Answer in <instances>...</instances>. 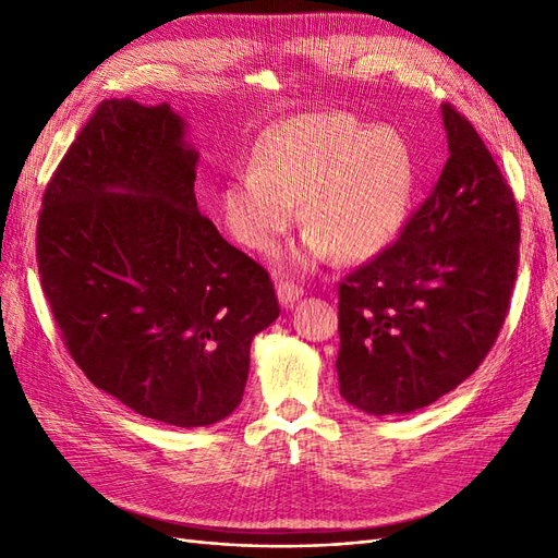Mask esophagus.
<instances>
[{"mask_svg": "<svg viewBox=\"0 0 558 558\" xmlns=\"http://www.w3.org/2000/svg\"><path fill=\"white\" fill-rule=\"evenodd\" d=\"M277 298H279V305H281V307H293L295 302L302 298V291L298 289L295 283L279 281V283H277Z\"/></svg>", "mask_w": 558, "mask_h": 558, "instance_id": "obj_1", "label": "esophagus"}]
</instances>
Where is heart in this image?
Wrapping results in <instances>:
<instances>
[{
  "label": "heart",
  "mask_w": 558,
  "mask_h": 558,
  "mask_svg": "<svg viewBox=\"0 0 558 558\" xmlns=\"http://www.w3.org/2000/svg\"><path fill=\"white\" fill-rule=\"evenodd\" d=\"M414 156L391 128L359 123L347 113H302L269 130L253 170L234 177L223 211L234 240L269 251L298 218L310 226L289 253L295 267L332 256L361 260L391 242L414 193Z\"/></svg>",
  "instance_id": "1"
}]
</instances>
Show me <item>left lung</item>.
Returning <instances> with one entry per match:
<instances>
[{"label":"left lung","mask_w":558,"mask_h":558,"mask_svg":"<svg viewBox=\"0 0 558 558\" xmlns=\"http://www.w3.org/2000/svg\"><path fill=\"white\" fill-rule=\"evenodd\" d=\"M449 158L400 240L340 286L342 398L410 414L465 381L494 347L519 263V214L477 130L442 105Z\"/></svg>","instance_id":"1"}]
</instances>
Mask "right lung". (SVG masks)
Returning <instances> with one entry per match:
<instances>
[{
  "mask_svg": "<svg viewBox=\"0 0 558 558\" xmlns=\"http://www.w3.org/2000/svg\"><path fill=\"white\" fill-rule=\"evenodd\" d=\"M185 130L165 102L99 105L44 193L37 263L86 377L146 418L199 428L238 410L251 340L279 305L199 214Z\"/></svg>",
  "mask_w": 558,
  "mask_h": 558,
  "instance_id": "add662e5",
  "label": "right lung"
}]
</instances>
